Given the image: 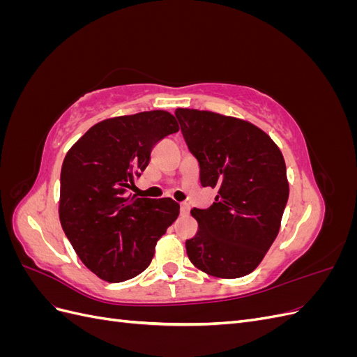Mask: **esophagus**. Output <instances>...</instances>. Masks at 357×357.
Wrapping results in <instances>:
<instances>
[{"mask_svg": "<svg viewBox=\"0 0 357 357\" xmlns=\"http://www.w3.org/2000/svg\"><path fill=\"white\" fill-rule=\"evenodd\" d=\"M189 211H190V205H189L188 202H181V204H180V213H181L183 215H188Z\"/></svg>", "mask_w": 357, "mask_h": 357, "instance_id": "34e87169", "label": "esophagus"}]
</instances>
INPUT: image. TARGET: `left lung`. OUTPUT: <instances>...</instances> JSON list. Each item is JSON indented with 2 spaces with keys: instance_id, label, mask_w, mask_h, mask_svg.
<instances>
[{
  "instance_id": "obj_1",
  "label": "left lung",
  "mask_w": 357,
  "mask_h": 357,
  "mask_svg": "<svg viewBox=\"0 0 357 357\" xmlns=\"http://www.w3.org/2000/svg\"><path fill=\"white\" fill-rule=\"evenodd\" d=\"M202 188H218L210 208H193L198 232L186 241L190 262L220 278L250 274L280 229L289 198L284 158L262 129L211 112L177 109Z\"/></svg>"
}]
</instances>
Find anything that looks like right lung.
I'll list each match as a JSON object with an SVG mask.
<instances>
[{
	"mask_svg": "<svg viewBox=\"0 0 357 357\" xmlns=\"http://www.w3.org/2000/svg\"><path fill=\"white\" fill-rule=\"evenodd\" d=\"M178 131L164 110L107 119L93 125L63 159L59 219L80 261L121 283L143 273L155 245L180 213L171 198L128 195L156 143Z\"/></svg>",
	"mask_w": 357,
	"mask_h": 357,
	"instance_id": "right-lung-1",
	"label": "right lung"
}]
</instances>
